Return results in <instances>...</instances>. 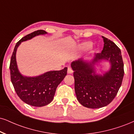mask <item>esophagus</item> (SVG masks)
I'll list each match as a JSON object with an SVG mask.
<instances>
[{
    "instance_id": "esophagus-1",
    "label": "esophagus",
    "mask_w": 134,
    "mask_h": 134,
    "mask_svg": "<svg viewBox=\"0 0 134 134\" xmlns=\"http://www.w3.org/2000/svg\"><path fill=\"white\" fill-rule=\"evenodd\" d=\"M67 72L68 74H72V72H73V71H72V70L71 68L70 67H68V71Z\"/></svg>"
}]
</instances>
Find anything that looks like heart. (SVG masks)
<instances>
[{
	"mask_svg": "<svg viewBox=\"0 0 134 134\" xmlns=\"http://www.w3.org/2000/svg\"><path fill=\"white\" fill-rule=\"evenodd\" d=\"M92 43L91 42H85L81 45V48L83 49H87L90 48L92 47Z\"/></svg>",
	"mask_w": 134,
	"mask_h": 134,
	"instance_id": "heart-1",
	"label": "heart"
}]
</instances>
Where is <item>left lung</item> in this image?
<instances>
[{"label": "left lung", "mask_w": 134, "mask_h": 134, "mask_svg": "<svg viewBox=\"0 0 134 134\" xmlns=\"http://www.w3.org/2000/svg\"><path fill=\"white\" fill-rule=\"evenodd\" d=\"M104 47L101 53L94 54L92 63L78 59L71 63L74 71L75 90L77 99L87 108L106 106L117 95L122 82L124 70L121 52L110 40L102 37ZM102 59L108 60L111 68L103 75H96L93 64Z\"/></svg>", "instance_id": "8db88e82"}]
</instances>
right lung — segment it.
I'll return each instance as SVG.
<instances>
[{
  "mask_svg": "<svg viewBox=\"0 0 134 134\" xmlns=\"http://www.w3.org/2000/svg\"><path fill=\"white\" fill-rule=\"evenodd\" d=\"M47 34L44 30H39L25 36L16 43L10 59L9 68L15 91L21 100L32 106L42 107L50 103L58 86L67 74L66 67L60 71H51L35 77L24 76L18 70L16 52L21 43Z\"/></svg>",
  "mask_w": 134,
  "mask_h": 134,
  "instance_id": "right-lung-1",
  "label": "right lung"
}]
</instances>
